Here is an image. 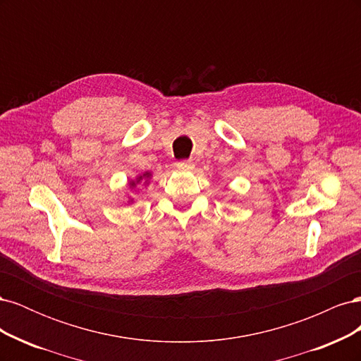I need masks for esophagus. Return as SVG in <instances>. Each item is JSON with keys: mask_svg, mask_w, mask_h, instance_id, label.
Wrapping results in <instances>:
<instances>
[{"mask_svg": "<svg viewBox=\"0 0 361 361\" xmlns=\"http://www.w3.org/2000/svg\"><path fill=\"white\" fill-rule=\"evenodd\" d=\"M178 169L182 170V171H190V170L194 169V162H192V161H188V159L179 161V162H178Z\"/></svg>", "mask_w": 361, "mask_h": 361, "instance_id": "1", "label": "esophagus"}]
</instances>
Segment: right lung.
I'll use <instances>...</instances> for the list:
<instances>
[{
    "mask_svg": "<svg viewBox=\"0 0 361 361\" xmlns=\"http://www.w3.org/2000/svg\"><path fill=\"white\" fill-rule=\"evenodd\" d=\"M150 179H152V171L141 173V174H138V176H135L134 179H130V180L128 182V188H129L130 191H134V190H137L138 187H147ZM128 203H129V204L134 203V199L130 197V195L128 197Z\"/></svg>",
    "mask_w": 361,
    "mask_h": 361,
    "instance_id": "right-lung-1",
    "label": "right lung"
}]
</instances>
